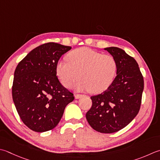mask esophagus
<instances>
[{
  "label": "esophagus",
  "instance_id": "esophagus-1",
  "mask_svg": "<svg viewBox=\"0 0 160 160\" xmlns=\"http://www.w3.org/2000/svg\"><path fill=\"white\" fill-rule=\"evenodd\" d=\"M82 94H75L74 95V96H75V98L76 99H78V98H80L81 96H82Z\"/></svg>",
  "mask_w": 160,
  "mask_h": 160
}]
</instances>
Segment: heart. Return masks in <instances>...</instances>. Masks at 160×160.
I'll return each mask as SVG.
<instances>
[{"instance_id":"heart-1","label":"heart","mask_w":160,"mask_h":160,"mask_svg":"<svg viewBox=\"0 0 160 160\" xmlns=\"http://www.w3.org/2000/svg\"><path fill=\"white\" fill-rule=\"evenodd\" d=\"M67 61L59 60L56 73L64 87L69 88L78 78V90H91L94 93L104 92L111 85L117 71V62L111 55L82 47L71 51Z\"/></svg>"}]
</instances>
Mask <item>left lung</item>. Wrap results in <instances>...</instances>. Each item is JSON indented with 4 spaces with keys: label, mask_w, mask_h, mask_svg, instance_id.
<instances>
[{
    "label": "left lung",
    "mask_w": 160,
    "mask_h": 160,
    "mask_svg": "<svg viewBox=\"0 0 160 160\" xmlns=\"http://www.w3.org/2000/svg\"><path fill=\"white\" fill-rule=\"evenodd\" d=\"M105 50L117 60V76L108 89L91 97L92 106L86 118L93 130L109 134L123 129L139 113L144 82L132 57L117 47Z\"/></svg>",
    "instance_id": "8db88e82"
}]
</instances>
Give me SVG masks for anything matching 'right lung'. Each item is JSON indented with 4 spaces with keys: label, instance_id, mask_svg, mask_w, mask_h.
I'll return each mask as SVG.
<instances>
[{
    "label": "right lung",
    "instance_id": "right-lung-1",
    "mask_svg": "<svg viewBox=\"0 0 160 160\" xmlns=\"http://www.w3.org/2000/svg\"><path fill=\"white\" fill-rule=\"evenodd\" d=\"M71 46L54 42L31 51L18 64L14 75L12 98L21 121L34 132L53 129L73 93L59 82L56 64Z\"/></svg>",
    "mask_w": 160,
    "mask_h": 160
}]
</instances>
